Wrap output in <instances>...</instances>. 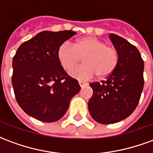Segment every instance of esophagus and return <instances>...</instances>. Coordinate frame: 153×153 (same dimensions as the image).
Instances as JSON below:
<instances>
[{
    "label": "esophagus",
    "instance_id": "esophagus-1",
    "mask_svg": "<svg viewBox=\"0 0 153 153\" xmlns=\"http://www.w3.org/2000/svg\"><path fill=\"white\" fill-rule=\"evenodd\" d=\"M79 86L81 87V88H83V87H84L85 85H87L86 83H84V82H81V81L79 82Z\"/></svg>",
    "mask_w": 153,
    "mask_h": 153
}]
</instances>
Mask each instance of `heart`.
Masks as SVG:
<instances>
[{"instance_id":"obj_1","label":"heart","mask_w":153,"mask_h":153,"mask_svg":"<svg viewBox=\"0 0 153 153\" xmlns=\"http://www.w3.org/2000/svg\"><path fill=\"white\" fill-rule=\"evenodd\" d=\"M57 58L64 70L70 71L83 59L84 65L77 67L70 75L81 81L97 75L103 79L112 74L119 64L118 51L95 37H83L74 43L65 42L57 51Z\"/></svg>"}]
</instances>
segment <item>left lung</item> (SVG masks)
I'll use <instances>...</instances> for the list:
<instances>
[{"label":"left lung","instance_id":"1","mask_svg":"<svg viewBox=\"0 0 153 153\" xmlns=\"http://www.w3.org/2000/svg\"><path fill=\"white\" fill-rule=\"evenodd\" d=\"M109 38L119 52L118 66L106 80L89 84L93 94L88 111L94 120L103 125L116 123L131 115L144 85V64L137 47L114 33Z\"/></svg>","mask_w":153,"mask_h":153}]
</instances>
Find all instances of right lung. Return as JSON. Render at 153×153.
Masks as SVG:
<instances>
[{
	"label": "right lung",
	"instance_id": "right-lung-1",
	"mask_svg": "<svg viewBox=\"0 0 153 153\" xmlns=\"http://www.w3.org/2000/svg\"><path fill=\"white\" fill-rule=\"evenodd\" d=\"M76 32L43 31L21 44L12 61V85L17 102L40 121L60 120L80 91L78 81L60 65L57 51Z\"/></svg>",
	"mask_w": 153,
	"mask_h": 153
}]
</instances>
